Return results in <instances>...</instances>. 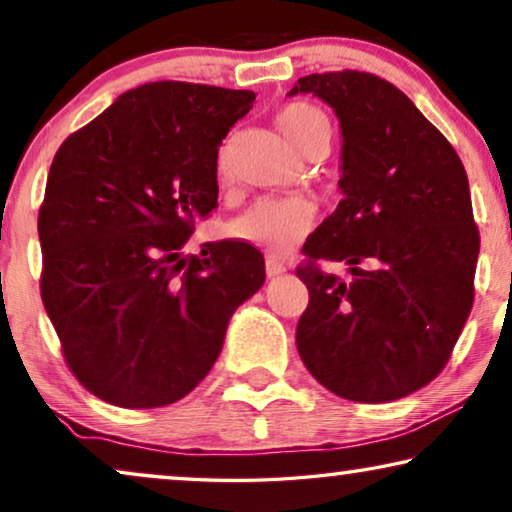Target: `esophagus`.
<instances>
[{
    "instance_id": "esophagus-1",
    "label": "esophagus",
    "mask_w": 512,
    "mask_h": 512,
    "mask_svg": "<svg viewBox=\"0 0 512 512\" xmlns=\"http://www.w3.org/2000/svg\"><path fill=\"white\" fill-rule=\"evenodd\" d=\"M284 272H286V265L282 261H277L275 256L265 258V275L279 277V275H284Z\"/></svg>"
}]
</instances>
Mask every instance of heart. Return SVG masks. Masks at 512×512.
I'll return each mask as SVG.
<instances>
[{"label":"heart","instance_id":"heart-1","mask_svg":"<svg viewBox=\"0 0 512 512\" xmlns=\"http://www.w3.org/2000/svg\"><path fill=\"white\" fill-rule=\"evenodd\" d=\"M277 125L293 149L303 156L312 149H319V146L328 149L331 121L324 111L310 102L286 104L279 109ZM228 160V144H223L219 156H216L219 177H226ZM314 219H317V207L305 198H261L233 219L228 233L237 242L282 254L310 233Z\"/></svg>","mask_w":512,"mask_h":512}]
</instances>
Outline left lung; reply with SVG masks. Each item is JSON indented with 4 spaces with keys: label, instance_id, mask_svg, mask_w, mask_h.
I'll list each match as a JSON object with an SVG mask.
<instances>
[{
    "label": "left lung",
    "instance_id": "left-lung-1",
    "mask_svg": "<svg viewBox=\"0 0 512 512\" xmlns=\"http://www.w3.org/2000/svg\"><path fill=\"white\" fill-rule=\"evenodd\" d=\"M296 93L331 104L345 142V198L307 237L296 268L310 291L298 354L347 401H396L438 377L471 314L480 233L466 170L443 132L380 76L310 74ZM319 260H345L353 282Z\"/></svg>",
    "mask_w": 512,
    "mask_h": 512
}]
</instances>
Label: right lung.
<instances>
[{
  "label": "right lung",
  "mask_w": 512,
  "mask_h": 512,
  "mask_svg": "<svg viewBox=\"0 0 512 512\" xmlns=\"http://www.w3.org/2000/svg\"><path fill=\"white\" fill-rule=\"evenodd\" d=\"M256 93L186 81L132 88L55 153L39 207L41 300L76 380L121 408L202 382L228 321L265 282L261 251L223 240L181 258L216 207L221 139Z\"/></svg>",
  "instance_id": "add662e5"
}]
</instances>
